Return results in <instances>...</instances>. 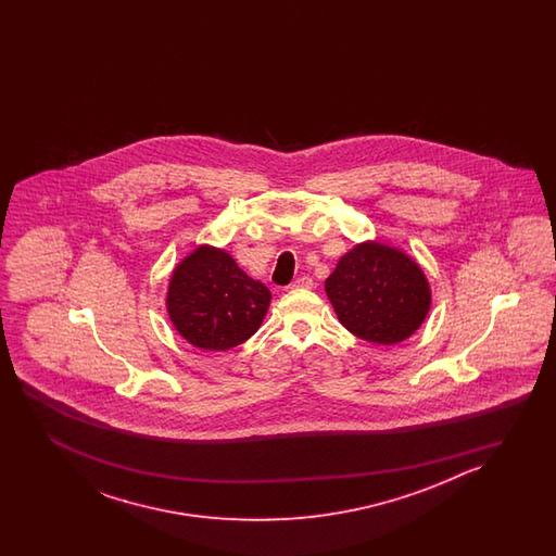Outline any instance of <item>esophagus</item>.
Listing matches in <instances>:
<instances>
[{"mask_svg": "<svg viewBox=\"0 0 556 556\" xmlns=\"http://www.w3.org/2000/svg\"><path fill=\"white\" fill-rule=\"evenodd\" d=\"M292 288L309 290V288H314V280L309 276H300V278H295L294 282H292Z\"/></svg>", "mask_w": 556, "mask_h": 556, "instance_id": "34e87169", "label": "esophagus"}]
</instances>
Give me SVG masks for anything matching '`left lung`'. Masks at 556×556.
<instances>
[{
    "mask_svg": "<svg viewBox=\"0 0 556 556\" xmlns=\"http://www.w3.org/2000/svg\"><path fill=\"white\" fill-rule=\"evenodd\" d=\"M326 294L345 330L379 345L407 340L431 306L419 264L403 250L371 240L343 254L326 280Z\"/></svg>",
    "mask_w": 556,
    "mask_h": 556,
    "instance_id": "8db88e82",
    "label": "left lung"
}]
</instances>
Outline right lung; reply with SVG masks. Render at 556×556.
<instances>
[{"mask_svg":"<svg viewBox=\"0 0 556 556\" xmlns=\"http://www.w3.org/2000/svg\"><path fill=\"white\" fill-rule=\"evenodd\" d=\"M270 298V290L240 270L228 252L202 244L173 270L166 312L194 348L225 352L256 333Z\"/></svg>","mask_w":556,"mask_h":556,"instance_id":"add662e5","label":"right lung"}]
</instances>
